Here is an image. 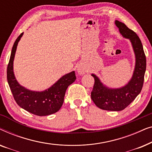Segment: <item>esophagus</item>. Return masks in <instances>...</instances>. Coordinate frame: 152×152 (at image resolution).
Here are the masks:
<instances>
[{
	"instance_id": "1",
	"label": "esophagus",
	"mask_w": 152,
	"mask_h": 152,
	"mask_svg": "<svg viewBox=\"0 0 152 152\" xmlns=\"http://www.w3.org/2000/svg\"><path fill=\"white\" fill-rule=\"evenodd\" d=\"M85 72H86V70H85L83 67H79L77 68V72L79 74L84 75L85 73Z\"/></svg>"
}]
</instances>
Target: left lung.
I'll return each mask as SVG.
<instances>
[{
    "label": "left lung",
    "mask_w": 152,
    "mask_h": 152,
    "mask_svg": "<svg viewBox=\"0 0 152 152\" xmlns=\"http://www.w3.org/2000/svg\"><path fill=\"white\" fill-rule=\"evenodd\" d=\"M115 23L119 28L120 34L132 42L136 55V66L134 74L132 80L126 86L117 89L104 86L98 77L93 74L95 82L91 91V99L99 109L119 111L128 107L142 90L146 70V57L142 43L136 33L130 30L123 23L115 20Z\"/></svg>",
    "instance_id": "left-lung-1"
}]
</instances>
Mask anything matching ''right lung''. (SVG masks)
Wrapping results in <instances>:
<instances>
[{
	"mask_svg": "<svg viewBox=\"0 0 152 152\" xmlns=\"http://www.w3.org/2000/svg\"><path fill=\"white\" fill-rule=\"evenodd\" d=\"M23 33H21L12 47L7 68V79L10 90L16 102L26 111L39 116L51 115L61 109L64 103L66 91L76 80L72 71L60 78L50 88L41 92L29 91L20 86L16 81L13 71V61L18 43Z\"/></svg>",
	"mask_w": 152,
	"mask_h": 152,
	"instance_id": "add662e5",
	"label": "right lung"
}]
</instances>
